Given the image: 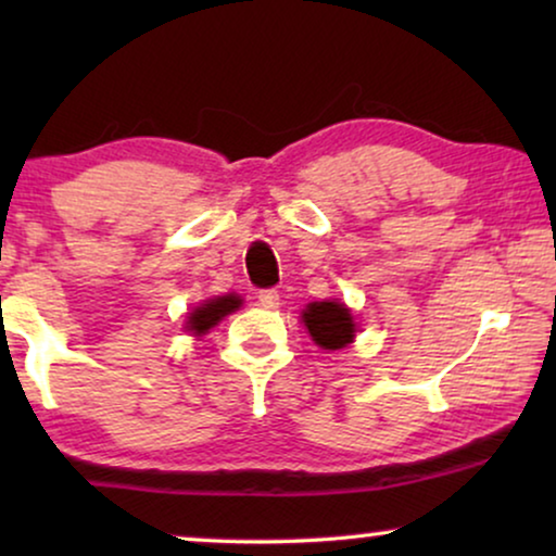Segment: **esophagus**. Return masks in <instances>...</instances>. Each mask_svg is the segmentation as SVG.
Instances as JSON below:
<instances>
[{
	"label": "esophagus",
	"mask_w": 556,
	"mask_h": 556,
	"mask_svg": "<svg viewBox=\"0 0 556 556\" xmlns=\"http://www.w3.org/2000/svg\"><path fill=\"white\" fill-rule=\"evenodd\" d=\"M257 303H261L263 308L273 311V308L280 306V295H278V291H273V288H268V291L257 293Z\"/></svg>",
	"instance_id": "34e87169"
}]
</instances>
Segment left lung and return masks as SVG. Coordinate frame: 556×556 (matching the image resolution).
<instances>
[{"label":"left lung","mask_w":556,"mask_h":556,"mask_svg":"<svg viewBox=\"0 0 556 556\" xmlns=\"http://www.w3.org/2000/svg\"><path fill=\"white\" fill-rule=\"evenodd\" d=\"M303 324L311 333V339L316 341L321 349H344L352 344L356 324L352 311L339 301H314L308 303L306 311L301 314Z\"/></svg>","instance_id":"1"}]
</instances>
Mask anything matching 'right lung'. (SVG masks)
Wrapping results in <instances>:
<instances>
[{
  "instance_id": "right-lung-1",
  "label": "right lung",
  "mask_w": 556,
  "mask_h": 556,
  "mask_svg": "<svg viewBox=\"0 0 556 556\" xmlns=\"http://www.w3.org/2000/svg\"><path fill=\"white\" fill-rule=\"evenodd\" d=\"M240 303H242V299H240V295H235V293L217 295V299L204 301L192 311V314L187 316L185 329L189 333H194V337H202V333H207L212 326H217L219 321H223L227 314L238 311Z\"/></svg>"
}]
</instances>
